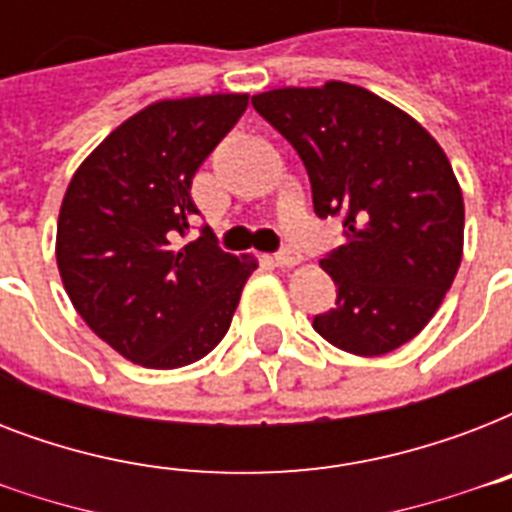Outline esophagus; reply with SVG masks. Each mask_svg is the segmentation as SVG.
Here are the masks:
<instances>
[{
	"label": "esophagus",
	"mask_w": 512,
	"mask_h": 512,
	"mask_svg": "<svg viewBox=\"0 0 512 512\" xmlns=\"http://www.w3.org/2000/svg\"><path fill=\"white\" fill-rule=\"evenodd\" d=\"M300 260H303V257L297 255V252H292V249H281V252L273 255V263L279 265V268H292V265H297Z\"/></svg>",
	"instance_id": "esophagus-1"
}]
</instances>
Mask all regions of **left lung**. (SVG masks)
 Listing matches in <instances>:
<instances>
[{
	"label": "left lung",
	"instance_id": "left-lung-1",
	"mask_svg": "<svg viewBox=\"0 0 512 512\" xmlns=\"http://www.w3.org/2000/svg\"><path fill=\"white\" fill-rule=\"evenodd\" d=\"M252 106L303 159L316 215L342 217L345 244L321 257L335 308L313 329L356 356L401 348L433 319L462 260L465 204L446 154L356 84L284 87Z\"/></svg>",
	"mask_w": 512,
	"mask_h": 512
}]
</instances>
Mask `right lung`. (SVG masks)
<instances>
[{
	"instance_id": "obj_1",
	"label": "right lung",
	"mask_w": 512,
	"mask_h": 512,
	"mask_svg": "<svg viewBox=\"0 0 512 512\" xmlns=\"http://www.w3.org/2000/svg\"><path fill=\"white\" fill-rule=\"evenodd\" d=\"M249 95L162 100L116 127L68 183L58 271L76 313L148 369L193 364L231 327L257 265L217 247L193 217V175L247 111Z\"/></svg>"
}]
</instances>
